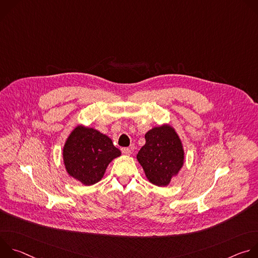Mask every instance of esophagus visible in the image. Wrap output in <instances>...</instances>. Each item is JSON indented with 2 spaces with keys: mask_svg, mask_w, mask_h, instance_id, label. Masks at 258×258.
<instances>
[{
  "mask_svg": "<svg viewBox=\"0 0 258 258\" xmlns=\"http://www.w3.org/2000/svg\"><path fill=\"white\" fill-rule=\"evenodd\" d=\"M121 153L123 155H131L132 151L130 148H127V147H123V148H121Z\"/></svg>",
  "mask_w": 258,
  "mask_h": 258,
  "instance_id": "esophagus-1",
  "label": "esophagus"
}]
</instances>
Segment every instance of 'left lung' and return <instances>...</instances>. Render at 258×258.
Masks as SVG:
<instances>
[{"mask_svg":"<svg viewBox=\"0 0 258 258\" xmlns=\"http://www.w3.org/2000/svg\"><path fill=\"white\" fill-rule=\"evenodd\" d=\"M146 144L137 158L147 178L156 186H167L183 163L180 140L169 125L154 127L145 135Z\"/></svg>","mask_w":258,"mask_h":258,"instance_id":"left-lung-1","label":"left lung"}]
</instances>
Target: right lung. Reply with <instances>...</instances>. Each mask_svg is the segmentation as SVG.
<instances>
[{
  "instance_id": "right-lung-1",
  "label": "right lung",
  "mask_w": 258,
  "mask_h": 258,
  "mask_svg": "<svg viewBox=\"0 0 258 258\" xmlns=\"http://www.w3.org/2000/svg\"><path fill=\"white\" fill-rule=\"evenodd\" d=\"M120 154L111 139L82 125L70 134L63 149L67 172L86 186L99 181L108 164Z\"/></svg>"
}]
</instances>
